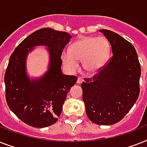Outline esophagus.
<instances>
[{"label": "esophagus", "instance_id": "34e87169", "mask_svg": "<svg viewBox=\"0 0 147 147\" xmlns=\"http://www.w3.org/2000/svg\"><path fill=\"white\" fill-rule=\"evenodd\" d=\"M83 77H79L78 78H77V83H83Z\"/></svg>", "mask_w": 147, "mask_h": 147}]
</instances>
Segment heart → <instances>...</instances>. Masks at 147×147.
I'll return each instance as SVG.
<instances>
[{
    "label": "heart",
    "instance_id": "b5f03b06",
    "mask_svg": "<svg viewBox=\"0 0 147 147\" xmlns=\"http://www.w3.org/2000/svg\"><path fill=\"white\" fill-rule=\"evenodd\" d=\"M110 54V44L106 38L84 36L75 41L61 54L62 61L68 70L74 72L79 67L78 61L90 74L96 73L106 63Z\"/></svg>",
    "mask_w": 147,
    "mask_h": 147
}]
</instances>
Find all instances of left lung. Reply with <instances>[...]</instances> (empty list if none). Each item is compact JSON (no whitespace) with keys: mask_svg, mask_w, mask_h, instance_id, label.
<instances>
[{"mask_svg":"<svg viewBox=\"0 0 147 147\" xmlns=\"http://www.w3.org/2000/svg\"><path fill=\"white\" fill-rule=\"evenodd\" d=\"M113 55L81 87L86 112L92 122L111 125L120 121L138 98L141 68L134 47L116 32L100 29Z\"/></svg>","mask_w":147,"mask_h":147,"instance_id":"8db88e82","label":"left lung"}]
</instances>
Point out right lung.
<instances>
[{
  "label": "right lung",
  "instance_id": "obj_1",
  "mask_svg": "<svg viewBox=\"0 0 147 147\" xmlns=\"http://www.w3.org/2000/svg\"><path fill=\"white\" fill-rule=\"evenodd\" d=\"M71 36L67 32L44 28L24 39L10 55L4 75L5 97L10 109L28 125L46 127L57 121L67 94L77 80L76 76L62 74L61 57ZM48 47L49 70L38 79L30 80L25 61L34 47Z\"/></svg>",
  "mask_w": 147,
  "mask_h": 147
}]
</instances>
